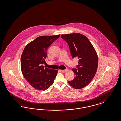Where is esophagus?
Returning a JSON list of instances; mask_svg holds the SVG:
<instances>
[{
	"mask_svg": "<svg viewBox=\"0 0 121 121\" xmlns=\"http://www.w3.org/2000/svg\"><path fill=\"white\" fill-rule=\"evenodd\" d=\"M67 70V69H62V70H60V71L62 72V73H64V72H65Z\"/></svg>",
	"mask_w": 121,
	"mask_h": 121,
	"instance_id": "esophagus-1",
	"label": "esophagus"
}]
</instances>
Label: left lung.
Listing matches in <instances>:
<instances>
[{
    "instance_id": "left-lung-1",
    "label": "left lung",
    "mask_w": 121,
    "mask_h": 121,
    "mask_svg": "<svg viewBox=\"0 0 121 121\" xmlns=\"http://www.w3.org/2000/svg\"><path fill=\"white\" fill-rule=\"evenodd\" d=\"M61 37L68 43L72 58L79 59L78 69H72L74 79L69 81V84L74 89H82L89 84L96 74L98 66L97 54L88 38L81 34H62Z\"/></svg>"
}]
</instances>
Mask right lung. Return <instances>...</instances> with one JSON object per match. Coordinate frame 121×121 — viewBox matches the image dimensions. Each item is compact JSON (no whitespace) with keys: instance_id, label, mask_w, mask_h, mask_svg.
Instances as JSON below:
<instances>
[{"instance_id":"add662e5","label":"right lung","mask_w":121,"mask_h":121,"mask_svg":"<svg viewBox=\"0 0 121 121\" xmlns=\"http://www.w3.org/2000/svg\"><path fill=\"white\" fill-rule=\"evenodd\" d=\"M60 35L40 36L29 43L24 48L21 57L22 74L32 87L39 90L48 89L54 83L58 70L45 67L49 47Z\"/></svg>"}]
</instances>
